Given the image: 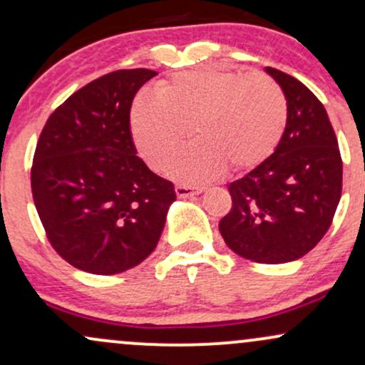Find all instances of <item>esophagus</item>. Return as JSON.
Masks as SVG:
<instances>
[{
  "mask_svg": "<svg viewBox=\"0 0 365 365\" xmlns=\"http://www.w3.org/2000/svg\"><path fill=\"white\" fill-rule=\"evenodd\" d=\"M175 192H177V195L180 197V199H187V197L199 195L200 192H202V188L194 187V185H183V183H180V185L175 187Z\"/></svg>",
  "mask_w": 365,
  "mask_h": 365,
  "instance_id": "esophagus-1",
  "label": "esophagus"
}]
</instances>
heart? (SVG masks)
Masks as SVG:
<instances>
[{
	"label": "heart",
	"instance_id": "obj_1",
	"mask_svg": "<svg viewBox=\"0 0 365 365\" xmlns=\"http://www.w3.org/2000/svg\"><path fill=\"white\" fill-rule=\"evenodd\" d=\"M288 104L282 87L262 73L242 75L204 66L182 72L154 89V99L133 104V140L153 168H165L185 144L190 127L197 142L170 171L200 182L226 166H259L283 139Z\"/></svg>",
	"mask_w": 365,
	"mask_h": 365
}]
</instances>
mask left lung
<instances>
[{"instance_id":"left-lung-1","label":"left lung","mask_w":365,"mask_h":365,"mask_svg":"<svg viewBox=\"0 0 365 365\" xmlns=\"http://www.w3.org/2000/svg\"><path fill=\"white\" fill-rule=\"evenodd\" d=\"M288 104L283 139L266 161L228 185L220 221L233 252L261 264L300 259L317 245L341 197L343 163L324 106L302 82L266 66Z\"/></svg>"}]
</instances>
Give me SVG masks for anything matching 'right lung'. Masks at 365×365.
I'll return each mask as SVG.
<instances>
[{"label": "right lung", "instance_id": "right-lung-1", "mask_svg": "<svg viewBox=\"0 0 365 365\" xmlns=\"http://www.w3.org/2000/svg\"><path fill=\"white\" fill-rule=\"evenodd\" d=\"M154 70L96 78L46 121L32 163V197L53 249L77 269L116 274L156 249L177 199L173 183L137 156L130 108Z\"/></svg>", "mask_w": 365, "mask_h": 365}]
</instances>
